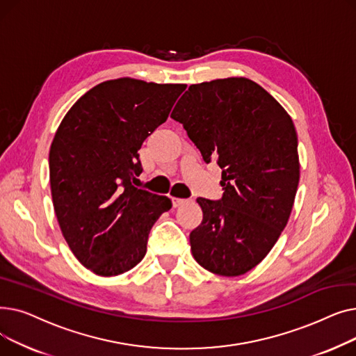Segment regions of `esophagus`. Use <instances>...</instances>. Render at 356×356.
Instances as JSON below:
<instances>
[{"instance_id": "1", "label": "esophagus", "mask_w": 356, "mask_h": 356, "mask_svg": "<svg viewBox=\"0 0 356 356\" xmlns=\"http://www.w3.org/2000/svg\"><path fill=\"white\" fill-rule=\"evenodd\" d=\"M172 202H173V207H175V208H177V207H180V204H183V203L186 202V199H180V197H173V199H172Z\"/></svg>"}]
</instances>
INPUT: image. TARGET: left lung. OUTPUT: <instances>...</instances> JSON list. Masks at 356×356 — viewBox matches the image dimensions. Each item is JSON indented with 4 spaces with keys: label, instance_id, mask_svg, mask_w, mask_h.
Here are the masks:
<instances>
[{
    "label": "left lung",
    "instance_id": "8db88e82",
    "mask_svg": "<svg viewBox=\"0 0 356 356\" xmlns=\"http://www.w3.org/2000/svg\"><path fill=\"white\" fill-rule=\"evenodd\" d=\"M172 118L203 160L222 168V197L196 199L203 219L191 232L192 254L213 274H245L271 251L293 209L300 179L294 124L247 78L191 85Z\"/></svg>",
    "mask_w": 356,
    "mask_h": 356
}]
</instances>
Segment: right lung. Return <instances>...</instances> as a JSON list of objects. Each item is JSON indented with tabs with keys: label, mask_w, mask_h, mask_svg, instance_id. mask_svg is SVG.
Segmentation results:
<instances>
[{
	"label": "right lung",
	"mask_w": 356,
	"mask_h": 356,
	"mask_svg": "<svg viewBox=\"0 0 356 356\" xmlns=\"http://www.w3.org/2000/svg\"><path fill=\"white\" fill-rule=\"evenodd\" d=\"M184 89L106 81L74 102L56 131L49 153L54 212L74 257L98 275L134 268L156 220L172 208L167 196L136 188L138 149Z\"/></svg>",
	"instance_id": "1"
}]
</instances>
